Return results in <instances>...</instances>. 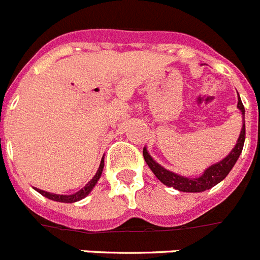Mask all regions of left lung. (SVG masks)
<instances>
[{
  "label": "left lung",
  "mask_w": 260,
  "mask_h": 260,
  "mask_svg": "<svg viewBox=\"0 0 260 260\" xmlns=\"http://www.w3.org/2000/svg\"><path fill=\"white\" fill-rule=\"evenodd\" d=\"M239 95V94H238ZM238 109L242 111V117H243V126H242V132L239 134V138L237 141V145L234 146V149L231 150V153L223 158L220 162L214 164L206 169L205 173L201 177L197 178H187L178 175V174L173 173V171L166 170L165 167L160 166L159 164H156L155 160L151 158L147 149H143V158H145L146 164L149 165L151 171L154 173L158 179L164 184L169 186V187H174L175 190L183 192H202L209 190V188L214 187L215 184L222 182L224 178L229 175L234 165L237 164L238 158L241 155L242 150H243L244 139H246V126H244V106L242 104L241 98H238Z\"/></svg>",
  "instance_id": "left-lung-1"
}]
</instances>
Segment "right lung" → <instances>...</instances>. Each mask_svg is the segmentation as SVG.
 Instances as JSON below:
<instances>
[{
	"instance_id": "add662e5",
	"label": "right lung",
	"mask_w": 260,
	"mask_h": 260,
	"mask_svg": "<svg viewBox=\"0 0 260 260\" xmlns=\"http://www.w3.org/2000/svg\"><path fill=\"white\" fill-rule=\"evenodd\" d=\"M104 158L101 160V165L98 167V170H96L95 175H94L91 179H90L89 183L85 186L83 188H81L79 191H77L76 194H70V195H59V194H53V192H48V191H44V190H40V188H36L41 195H44L48 199H51V201H55V202H63V203H74V202H78L81 199H83L86 195L90 194V191L93 190L94 186L96 184L98 179L101 178V174H102V170H104Z\"/></svg>"
}]
</instances>
